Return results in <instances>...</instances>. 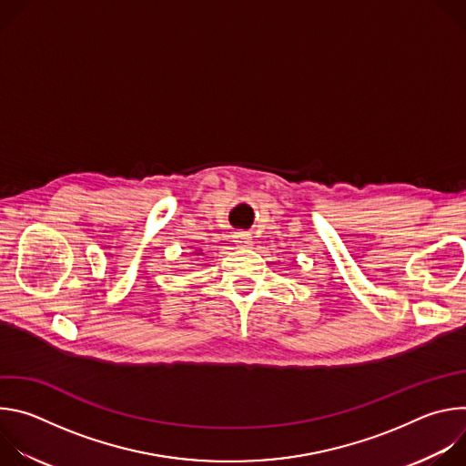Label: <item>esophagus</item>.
Listing matches in <instances>:
<instances>
[{
	"label": "esophagus",
	"instance_id": "esophagus-1",
	"mask_svg": "<svg viewBox=\"0 0 466 466\" xmlns=\"http://www.w3.org/2000/svg\"><path fill=\"white\" fill-rule=\"evenodd\" d=\"M234 238H236V243H238V247H250V245H252L250 234H245V232H238Z\"/></svg>",
	"mask_w": 466,
	"mask_h": 466
}]
</instances>
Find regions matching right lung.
I'll return each mask as SVG.
<instances>
[{
	"label": "right lung",
	"instance_id": "right-lung-1",
	"mask_svg": "<svg viewBox=\"0 0 466 466\" xmlns=\"http://www.w3.org/2000/svg\"><path fill=\"white\" fill-rule=\"evenodd\" d=\"M195 254H197V252H195Z\"/></svg>",
	"mask_w": 466,
	"mask_h": 466
}]
</instances>
